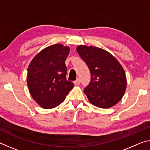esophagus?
<instances>
[{
	"label": "esophagus",
	"instance_id": "obj_1",
	"mask_svg": "<svg viewBox=\"0 0 150 150\" xmlns=\"http://www.w3.org/2000/svg\"><path fill=\"white\" fill-rule=\"evenodd\" d=\"M80 83H81V80H80V79H76V80L74 81V84H75V85H79Z\"/></svg>",
	"mask_w": 150,
	"mask_h": 150
}]
</instances>
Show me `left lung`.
<instances>
[{
  "mask_svg": "<svg viewBox=\"0 0 150 150\" xmlns=\"http://www.w3.org/2000/svg\"><path fill=\"white\" fill-rule=\"evenodd\" d=\"M77 52L91 72V81L84 89L88 100L103 108L115 105L126 88L125 72L121 65L110 53L100 48L79 45Z\"/></svg>",
  "mask_w": 150,
  "mask_h": 150,
  "instance_id": "obj_1",
  "label": "left lung"
}]
</instances>
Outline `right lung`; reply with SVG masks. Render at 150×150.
<instances>
[{
  "label": "right lung",
  "mask_w": 150,
  "mask_h": 150,
  "mask_svg": "<svg viewBox=\"0 0 150 150\" xmlns=\"http://www.w3.org/2000/svg\"><path fill=\"white\" fill-rule=\"evenodd\" d=\"M69 53L68 47L50 45L41 51L28 68L30 95L43 108H52L60 105L74 86L66 79L65 62Z\"/></svg>",
  "instance_id": "add662e5"
}]
</instances>
